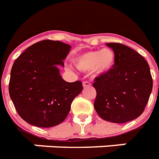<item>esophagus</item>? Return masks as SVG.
<instances>
[{"label": "esophagus", "instance_id": "1", "mask_svg": "<svg viewBox=\"0 0 159 159\" xmlns=\"http://www.w3.org/2000/svg\"><path fill=\"white\" fill-rule=\"evenodd\" d=\"M90 85H91V84L89 83V81H84V82H83V86H84V88H85V87H89Z\"/></svg>", "mask_w": 159, "mask_h": 159}]
</instances>
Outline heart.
<instances>
[{"label":"heart","mask_w":159,"mask_h":159,"mask_svg":"<svg viewBox=\"0 0 159 159\" xmlns=\"http://www.w3.org/2000/svg\"><path fill=\"white\" fill-rule=\"evenodd\" d=\"M116 62L115 52L105 48L101 50L88 51L79 54L75 58V65L78 70L88 72L94 71L97 75H102L109 72Z\"/></svg>","instance_id":"1"}]
</instances>
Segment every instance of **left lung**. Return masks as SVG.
<instances>
[{"mask_svg": "<svg viewBox=\"0 0 159 159\" xmlns=\"http://www.w3.org/2000/svg\"><path fill=\"white\" fill-rule=\"evenodd\" d=\"M116 53L109 72L95 79L94 107L103 120L125 123L143 114L152 89L148 62L131 48L121 43H107Z\"/></svg>", "mask_w": 159, "mask_h": 159, "instance_id": "8db88e82", "label": "left lung"}]
</instances>
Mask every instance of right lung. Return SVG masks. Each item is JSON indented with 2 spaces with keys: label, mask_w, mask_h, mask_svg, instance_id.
<instances>
[{
  "label": "right lung",
  "mask_w": 159,
  "mask_h": 159,
  "mask_svg": "<svg viewBox=\"0 0 159 159\" xmlns=\"http://www.w3.org/2000/svg\"><path fill=\"white\" fill-rule=\"evenodd\" d=\"M60 41L43 40L31 45L11 68L9 94L18 115L27 123L51 127L67 117L71 103L82 91L80 81L69 83L59 75V65L70 51Z\"/></svg>",
  "instance_id": "right-lung-1"
}]
</instances>
